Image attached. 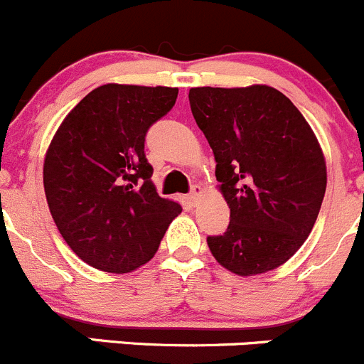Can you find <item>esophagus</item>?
I'll list each match as a JSON object with an SVG mask.
<instances>
[{"instance_id":"esophagus-1","label":"esophagus","mask_w":364,"mask_h":364,"mask_svg":"<svg viewBox=\"0 0 364 364\" xmlns=\"http://www.w3.org/2000/svg\"><path fill=\"white\" fill-rule=\"evenodd\" d=\"M201 193H203V191H201V187L200 186H193V189H191V193H189V201L191 203H196L198 201V198L201 196Z\"/></svg>"}]
</instances>
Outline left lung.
I'll return each instance as SVG.
<instances>
[{
	"mask_svg": "<svg viewBox=\"0 0 364 364\" xmlns=\"http://www.w3.org/2000/svg\"><path fill=\"white\" fill-rule=\"evenodd\" d=\"M189 104L230 207L226 232L207 237L212 255L239 276L279 267L308 239L326 194L311 127L289 97L265 85L191 88Z\"/></svg>",
	"mask_w": 364,
	"mask_h": 364,
	"instance_id": "obj_1",
	"label": "left lung"
}]
</instances>
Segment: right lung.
<instances>
[{"mask_svg": "<svg viewBox=\"0 0 364 364\" xmlns=\"http://www.w3.org/2000/svg\"><path fill=\"white\" fill-rule=\"evenodd\" d=\"M178 88L102 85L61 122L44 161L49 210L70 250L124 274L146 264L182 207L157 194L145 136Z\"/></svg>", "mask_w": 364, "mask_h": 364, "instance_id": "right-lung-1", "label": "right lung"}]
</instances>
